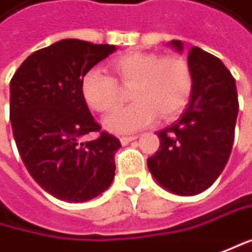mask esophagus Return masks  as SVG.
Returning <instances> with one entry per match:
<instances>
[{"label":"esophagus","mask_w":252,"mask_h":252,"mask_svg":"<svg viewBox=\"0 0 252 252\" xmlns=\"http://www.w3.org/2000/svg\"><path fill=\"white\" fill-rule=\"evenodd\" d=\"M135 139H137V136H122L120 137V142H122V145H127L129 142H132Z\"/></svg>","instance_id":"esophagus-1"}]
</instances>
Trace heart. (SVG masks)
<instances>
[{
    "label": "heart",
    "mask_w": 252,
    "mask_h": 252,
    "mask_svg": "<svg viewBox=\"0 0 252 252\" xmlns=\"http://www.w3.org/2000/svg\"><path fill=\"white\" fill-rule=\"evenodd\" d=\"M112 67L123 86H132L130 97L135 101L104 119L110 132L139 130L153 123L159 113L163 117L175 116L190 97L192 73L182 57L132 51L115 59ZM81 94L93 110L106 113L119 103L120 87L112 76L92 68L81 79Z\"/></svg>",
    "instance_id": "heart-1"
}]
</instances>
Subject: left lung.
Here are the masks:
<instances>
[{
	"instance_id": "left-lung-1",
	"label": "left lung",
	"mask_w": 252,
	"mask_h": 252,
	"mask_svg": "<svg viewBox=\"0 0 252 252\" xmlns=\"http://www.w3.org/2000/svg\"><path fill=\"white\" fill-rule=\"evenodd\" d=\"M169 45L184 50L179 40ZM188 65L193 81L188 106L175 123L158 132L160 146L148 158L155 181L184 196L204 192L224 171L238 115L235 80L218 57L192 47Z\"/></svg>"
}]
</instances>
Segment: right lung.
I'll return each mask as SVG.
<instances>
[{"instance_id": "obj_1", "label": "right lung", "mask_w": 252, "mask_h": 252, "mask_svg": "<svg viewBox=\"0 0 252 252\" xmlns=\"http://www.w3.org/2000/svg\"><path fill=\"white\" fill-rule=\"evenodd\" d=\"M113 51L115 45L65 38L28 56L9 83L20 156L32 179L65 202L90 201L115 178L119 139L100 132L94 141L80 140L101 129L81 94V79Z\"/></svg>"}]
</instances>
